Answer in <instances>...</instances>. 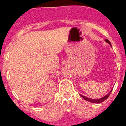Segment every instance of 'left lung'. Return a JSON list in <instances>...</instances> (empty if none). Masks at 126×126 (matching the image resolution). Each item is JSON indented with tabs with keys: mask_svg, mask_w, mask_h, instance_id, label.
I'll list each match as a JSON object with an SVG mask.
<instances>
[{
	"mask_svg": "<svg viewBox=\"0 0 126 126\" xmlns=\"http://www.w3.org/2000/svg\"><path fill=\"white\" fill-rule=\"evenodd\" d=\"M105 42H106V43H109V44L111 46V42H109V41L108 40V39H106L105 40ZM112 91V89L111 90V91H110V92H109V93L108 94H106V96H104V97H101V98L97 99H94L89 98V97H86V96H83V95H81V94H79V96H80L81 97H83V99H84L85 100L91 102V103H103V102L104 101H105L106 99L108 98V97H109V95H110V94H111V91Z\"/></svg>",
	"mask_w": 126,
	"mask_h": 126,
	"instance_id": "1",
	"label": "left lung"
}]
</instances>
